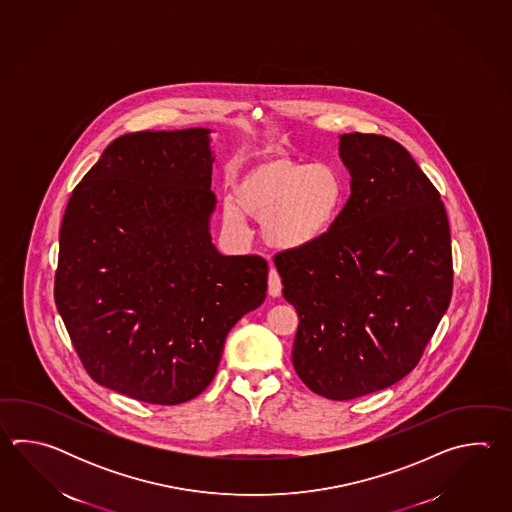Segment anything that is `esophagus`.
<instances>
[{"label": "esophagus", "instance_id": "obj_1", "mask_svg": "<svg viewBox=\"0 0 512 512\" xmlns=\"http://www.w3.org/2000/svg\"><path fill=\"white\" fill-rule=\"evenodd\" d=\"M269 294L274 296V298L282 294V280H280V274L274 271V269L269 271Z\"/></svg>", "mask_w": 512, "mask_h": 512}]
</instances>
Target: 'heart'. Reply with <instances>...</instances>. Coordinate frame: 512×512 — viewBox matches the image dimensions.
<instances>
[{
	"label": "heart",
	"mask_w": 512,
	"mask_h": 512,
	"mask_svg": "<svg viewBox=\"0 0 512 512\" xmlns=\"http://www.w3.org/2000/svg\"><path fill=\"white\" fill-rule=\"evenodd\" d=\"M346 207V183L333 164L261 155L232 186L223 221L243 229L241 214L261 221L265 241L280 251H304L329 236Z\"/></svg>",
	"instance_id": "1"
}]
</instances>
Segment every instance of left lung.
<instances>
[{
    "label": "left lung",
    "mask_w": 512,
    "mask_h": 512,
    "mask_svg": "<svg viewBox=\"0 0 512 512\" xmlns=\"http://www.w3.org/2000/svg\"><path fill=\"white\" fill-rule=\"evenodd\" d=\"M351 196L337 227L274 256L298 313L293 366L311 392L349 401L401 381L452 298V245L439 192L399 142L340 135Z\"/></svg>",
    "instance_id": "left-lung-1"
}]
</instances>
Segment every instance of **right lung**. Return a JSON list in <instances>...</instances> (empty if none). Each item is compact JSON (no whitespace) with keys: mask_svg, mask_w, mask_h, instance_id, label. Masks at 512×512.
Wrapping results in <instances>:
<instances>
[{"mask_svg":"<svg viewBox=\"0 0 512 512\" xmlns=\"http://www.w3.org/2000/svg\"><path fill=\"white\" fill-rule=\"evenodd\" d=\"M210 130L137 131L109 144L69 197L55 302L89 377L142 403H186L225 338L267 293V261L223 256Z\"/></svg>","mask_w":512,"mask_h":512,"instance_id":"add662e5","label":"right lung"}]
</instances>
